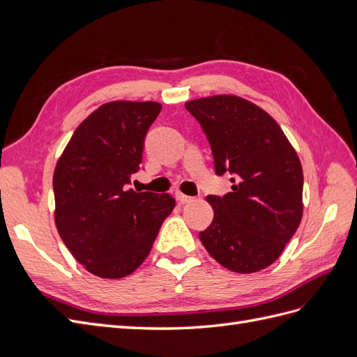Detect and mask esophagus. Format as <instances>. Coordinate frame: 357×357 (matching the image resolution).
<instances>
[{
	"label": "esophagus",
	"instance_id": "34e87169",
	"mask_svg": "<svg viewBox=\"0 0 357 357\" xmlns=\"http://www.w3.org/2000/svg\"><path fill=\"white\" fill-rule=\"evenodd\" d=\"M176 198H177V201H178L180 204H186V202H189V201H192V199H193L192 197L185 195V193L180 192V190H177V192H176Z\"/></svg>",
	"mask_w": 357,
	"mask_h": 357
}]
</instances>
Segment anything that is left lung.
<instances>
[{
    "label": "left lung",
    "instance_id": "8db88e82",
    "mask_svg": "<svg viewBox=\"0 0 357 357\" xmlns=\"http://www.w3.org/2000/svg\"><path fill=\"white\" fill-rule=\"evenodd\" d=\"M185 105L207 134L215 172L234 174L232 192L207 197L214 218L199 240L231 271H261L280 257L302 219L296 150L271 116L241 96L213 95Z\"/></svg>",
    "mask_w": 357,
    "mask_h": 357
}]
</instances>
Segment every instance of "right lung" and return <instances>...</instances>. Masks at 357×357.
Segmentation results:
<instances>
[{"instance_id": "obj_1", "label": "right lung", "mask_w": 357, "mask_h": 357, "mask_svg": "<svg viewBox=\"0 0 357 357\" xmlns=\"http://www.w3.org/2000/svg\"><path fill=\"white\" fill-rule=\"evenodd\" d=\"M162 105L110 101L75 129L53 172L55 225L86 271L132 274L152 250L176 201L169 193L126 189L143 162L144 137Z\"/></svg>"}]
</instances>
